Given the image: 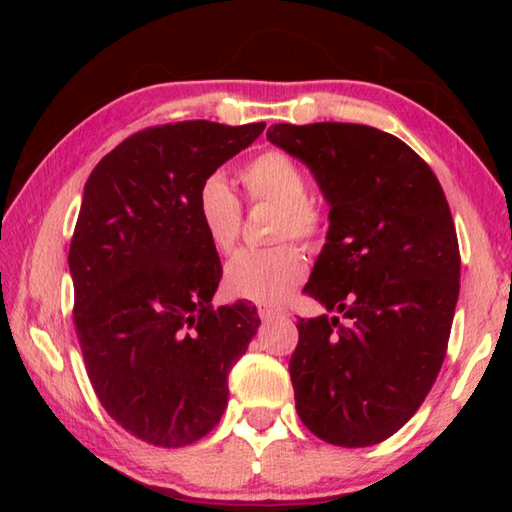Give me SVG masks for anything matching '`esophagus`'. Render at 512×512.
<instances>
[{
	"instance_id": "34e87169",
	"label": "esophagus",
	"mask_w": 512,
	"mask_h": 512,
	"mask_svg": "<svg viewBox=\"0 0 512 512\" xmlns=\"http://www.w3.org/2000/svg\"><path fill=\"white\" fill-rule=\"evenodd\" d=\"M257 314L262 320H268V318H275V316H282L284 309L280 307H271V305H257Z\"/></svg>"
}]
</instances>
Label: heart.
I'll list each match as a JSON object with an SVG mask.
<instances>
[{"label":"heart","mask_w":512,"mask_h":512,"mask_svg":"<svg viewBox=\"0 0 512 512\" xmlns=\"http://www.w3.org/2000/svg\"><path fill=\"white\" fill-rule=\"evenodd\" d=\"M241 180L250 201L277 207L273 239H300L314 244L325 232V216L309 203V180L300 164L282 151H264L250 160ZM196 212L201 228L216 250L235 246L241 230V203L221 173L203 180L196 196ZM307 259L300 248L280 244L273 248H248L225 264L223 282L232 296L277 305L305 280Z\"/></svg>","instance_id":"1"}]
</instances>
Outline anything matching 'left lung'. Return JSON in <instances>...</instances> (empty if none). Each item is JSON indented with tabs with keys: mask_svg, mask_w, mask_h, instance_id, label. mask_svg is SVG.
<instances>
[{
	"mask_svg": "<svg viewBox=\"0 0 512 512\" xmlns=\"http://www.w3.org/2000/svg\"><path fill=\"white\" fill-rule=\"evenodd\" d=\"M266 140L307 164L329 205L305 291L332 316L298 320V415L325 443L377 445L420 409L447 352L461 255L443 187L370 126L275 124Z\"/></svg>",
	"mask_w": 512,
	"mask_h": 512,
	"instance_id": "1",
	"label": "left lung"
}]
</instances>
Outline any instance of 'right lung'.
Listing matches in <instances>:
<instances>
[{
  "instance_id": "add662e5",
  "label": "right lung",
  "mask_w": 512,
  "mask_h": 512,
  "mask_svg": "<svg viewBox=\"0 0 512 512\" xmlns=\"http://www.w3.org/2000/svg\"><path fill=\"white\" fill-rule=\"evenodd\" d=\"M264 126L146 128L85 183L69 246L76 334L103 409L149 445L185 447L216 427L228 372L257 334L253 305L212 307L221 262L196 196Z\"/></svg>"
}]
</instances>
